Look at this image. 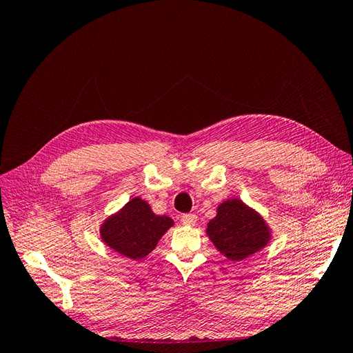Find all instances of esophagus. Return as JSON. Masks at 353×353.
Wrapping results in <instances>:
<instances>
[{
    "instance_id": "1",
    "label": "esophagus",
    "mask_w": 353,
    "mask_h": 353,
    "mask_svg": "<svg viewBox=\"0 0 353 353\" xmlns=\"http://www.w3.org/2000/svg\"><path fill=\"white\" fill-rule=\"evenodd\" d=\"M196 216L194 214H183L181 216V222L184 223V225H187V226H193L194 223H196Z\"/></svg>"
}]
</instances>
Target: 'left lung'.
Listing matches in <instances>:
<instances>
[{
    "label": "left lung",
    "mask_w": 353,
    "mask_h": 353,
    "mask_svg": "<svg viewBox=\"0 0 353 353\" xmlns=\"http://www.w3.org/2000/svg\"><path fill=\"white\" fill-rule=\"evenodd\" d=\"M207 234L226 258L240 261L263 249L270 240V231L263 217L239 199L222 202L217 216L211 219Z\"/></svg>",
    "instance_id": "1"
}]
</instances>
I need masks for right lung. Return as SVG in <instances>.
<instances>
[{"label": "right lung", "mask_w": 353, "mask_h": 353, "mask_svg": "<svg viewBox=\"0 0 353 353\" xmlns=\"http://www.w3.org/2000/svg\"><path fill=\"white\" fill-rule=\"evenodd\" d=\"M172 225L170 217L154 214L150 203L134 198L119 213L107 219L101 226V237L116 252L140 260L154 250Z\"/></svg>", "instance_id": "right-lung-1"}]
</instances>
